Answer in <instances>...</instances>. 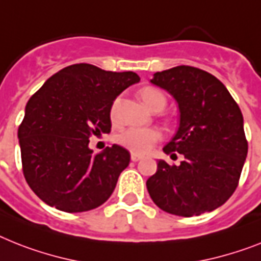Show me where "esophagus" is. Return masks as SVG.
Instances as JSON below:
<instances>
[{
	"instance_id": "34e87169",
	"label": "esophagus",
	"mask_w": 261,
	"mask_h": 261,
	"mask_svg": "<svg viewBox=\"0 0 261 261\" xmlns=\"http://www.w3.org/2000/svg\"><path fill=\"white\" fill-rule=\"evenodd\" d=\"M141 157H143L141 154L136 153V152H132V153H130V159H132V161H139Z\"/></svg>"
}]
</instances>
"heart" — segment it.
<instances>
[{"label":"heart","instance_id":"1","mask_svg":"<svg viewBox=\"0 0 261 261\" xmlns=\"http://www.w3.org/2000/svg\"><path fill=\"white\" fill-rule=\"evenodd\" d=\"M139 96L144 102V105L152 112L163 111L165 104H167L165 94L161 90L156 89V88H144V89L140 90ZM120 102H121L120 98H116L112 102L109 116H111V120L113 124H116L118 120ZM159 139H160V133L153 128H129L118 135L117 141L121 145L126 146V148L135 150V152H146L150 146L159 141Z\"/></svg>","mask_w":261,"mask_h":261}]
</instances>
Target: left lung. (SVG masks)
<instances>
[{
	"mask_svg": "<svg viewBox=\"0 0 261 261\" xmlns=\"http://www.w3.org/2000/svg\"><path fill=\"white\" fill-rule=\"evenodd\" d=\"M150 83L177 101L180 125L163 150L182 154L178 165L159 160L146 180L150 199L182 217L216 210L234 192L248 153L240 108L220 80L199 68L157 72Z\"/></svg>",
	"mask_w": 261,
	"mask_h": 261,
	"instance_id": "1",
	"label": "left lung"
}]
</instances>
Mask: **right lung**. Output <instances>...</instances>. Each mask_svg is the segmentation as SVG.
<instances>
[{"mask_svg":"<svg viewBox=\"0 0 261 261\" xmlns=\"http://www.w3.org/2000/svg\"><path fill=\"white\" fill-rule=\"evenodd\" d=\"M139 81L133 72L74 64L30 97L18 126L21 160L25 180L44 203L76 213L111 197L130 154L116 144L93 154L89 139L111 132L112 102Z\"/></svg>","mask_w":261,"mask_h":261,"instance_id":"obj_1","label":"right lung"}]
</instances>
